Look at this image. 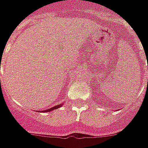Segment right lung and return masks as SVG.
<instances>
[{
  "label": "right lung",
  "mask_w": 148,
  "mask_h": 148,
  "mask_svg": "<svg viewBox=\"0 0 148 148\" xmlns=\"http://www.w3.org/2000/svg\"><path fill=\"white\" fill-rule=\"evenodd\" d=\"M63 105V103H62V104H58V105H57V106H53V107H51V108H49V109H47V110H42V112H50V111H52V110H55V109H58L59 107H61V106ZM41 112V111H40Z\"/></svg>",
  "instance_id": "right-lung-1"
}]
</instances>
